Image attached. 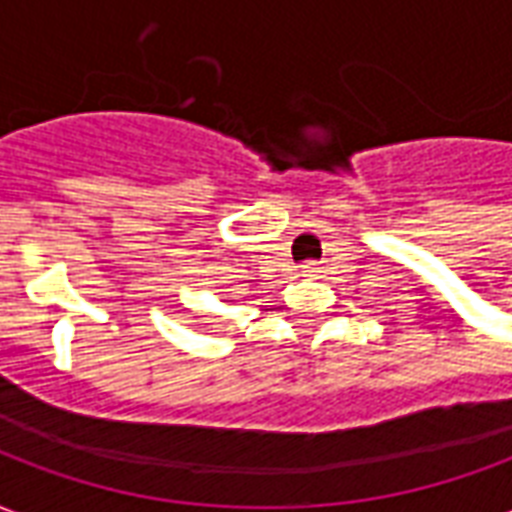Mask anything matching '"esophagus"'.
Listing matches in <instances>:
<instances>
[{"instance_id": "34e87169", "label": "esophagus", "mask_w": 512, "mask_h": 512, "mask_svg": "<svg viewBox=\"0 0 512 512\" xmlns=\"http://www.w3.org/2000/svg\"><path fill=\"white\" fill-rule=\"evenodd\" d=\"M318 271H321V268L315 266V263H304V266H301V274H307V277H315Z\"/></svg>"}]
</instances>
